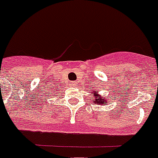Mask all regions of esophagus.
<instances>
[{
  "label": "esophagus",
  "mask_w": 158,
  "mask_h": 158,
  "mask_svg": "<svg viewBox=\"0 0 158 158\" xmlns=\"http://www.w3.org/2000/svg\"><path fill=\"white\" fill-rule=\"evenodd\" d=\"M70 87H76L77 85V82H76V81H71L70 83Z\"/></svg>",
  "instance_id": "esophagus-1"
}]
</instances>
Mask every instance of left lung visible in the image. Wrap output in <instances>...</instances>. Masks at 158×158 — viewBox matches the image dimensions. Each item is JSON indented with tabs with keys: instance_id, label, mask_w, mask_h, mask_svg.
<instances>
[{
	"instance_id": "1",
	"label": "left lung",
	"mask_w": 158,
	"mask_h": 158,
	"mask_svg": "<svg viewBox=\"0 0 158 158\" xmlns=\"http://www.w3.org/2000/svg\"><path fill=\"white\" fill-rule=\"evenodd\" d=\"M94 93V96L95 99L94 100H93L95 104H99V105H106L107 103L109 102V100L108 99H106L105 97H103L101 95L99 94V91H94L93 92Z\"/></svg>"
}]
</instances>
